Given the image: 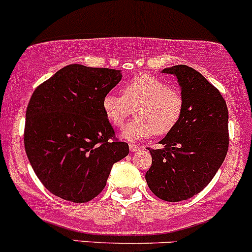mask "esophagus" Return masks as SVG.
Masks as SVG:
<instances>
[{"instance_id":"esophagus-1","label":"esophagus","mask_w":252,"mask_h":252,"mask_svg":"<svg viewBox=\"0 0 252 252\" xmlns=\"http://www.w3.org/2000/svg\"><path fill=\"white\" fill-rule=\"evenodd\" d=\"M141 149H142V147H139V145L129 144V150H131V152H139Z\"/></svg>"}]
</instances>
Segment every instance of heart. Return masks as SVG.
I'll return each mask as SVG.
<instances>
[{"label": "heart", "mask_w": 252, "mask_h": 252, "mask_svg": "<svg viewBox=\"0 0 252 252\" xmlns=\"http://www.w3.org/2000/svg\"><path fill=\"white\" fill-rule=\"evenodd\" d=\"M102 109L116 128L125 125L134 111L136 119L124 132L125 138L133 141L170 133L182 118L184 99L180 90L167 86L160 77L141 74L121 85V95L107 93L102 99Z\"/></svg>", "instance_id": "heart-1"}]
</instances>
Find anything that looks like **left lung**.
<instances>
[{"label":"left lung","mask_w":252,"mask_h":252,"mask_svg":"<svg viewBox=\"0 0 252 252\" xmlns=\"http://www.w3.org/2000/svg\"><path fill=\"white\" fill-rule=\"evenodd\" d=\"M177 76L184 99L182 118L160 149L148 148L152 166L145 173L150 190L165 201L191 198L207 186L229 145L228 108L220 91L188 65L162 70Z\"/></svg>","instance_id":"left-lung-1"}]
</instances>
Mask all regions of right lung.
I'll return each instance as SVG.
<instances>
[{
	"instance_id": "add662e5",
	"label": "right lung",
	"mask_w": 252,
	"mask_h": 252,
	"mask_svg": "<svg viewBox=\"0 0 252 252\" xmlns=\"http://www.w3.org/2000/svg\"><path fill=\"white\" fill-rule=\"evenodd\" d=\"M120 70L71 64L36 87L27 108L24 145L33 171L54 195L87 203L104 189L111 167L127 157L102 99Z\"/></svg>"
}]
</instances>
